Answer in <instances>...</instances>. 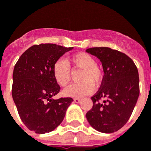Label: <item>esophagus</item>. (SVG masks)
Listing matches in <instances>:
<instances>
[{"label":"esophagus","mask_w":151,"mask_h":151,"mask_svg":"<svg viewBox=\"0 0 151 151\" xmlns=\"http://www.w3.org/2000/svg\"><path fill=\"white\" fill-rule=\"evenodd\" d=\"M73 101L75 102V103H77V104H78V103H80V101H81V99L75 98L74 99H73Z\"/></svg>","instance_id":"obj_1"}]
</instances>
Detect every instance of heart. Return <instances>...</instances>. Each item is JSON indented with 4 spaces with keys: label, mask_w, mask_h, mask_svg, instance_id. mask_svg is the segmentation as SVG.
Here are the masks:
<instances>
[{
    "label": "heart",
    "mask_w": 151,
    "mask_h": 151,
    "mask_svg": "<svg viewBox=\"0 0 151 151\" xmlns=\"http://www.w3.org/2000/svg\"><path fill=\"white\" fill-rule=\"evenodd\" d=\"M74 69H82L79 83L72 84L64 91V95L69 97H82L91 94L94 85L98 86L103 79L101 69L95 64V58L90 54L79 52L69 58ZM53 77L60 86H66L71 80V71L68 64L62 59L56 60L53 65Z\"/></svg>",
    "instance_id": "1"
}]
</instances>
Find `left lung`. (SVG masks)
<instances>
[{"instance_id":"8db88e82","label":"left lung","mask_w":151,"mask_h":151,"mask_svg":"<svg viewBox=\"0 0 151 151\" xmlns=\"http://www.w3.org/2000/svg\"><path fill=\"white\" fill-rule=\"evenodd\" d=\"M86 52L99 58L104 72L99 90L91 97L93 107L86 116L99 132L114 133L127 123L137 101V68L130 57L110 47H91Z\"/></svg>"}]
</instances>
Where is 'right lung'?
<instances>
[{
    "mask_svg": "<svg viewBox=\"0 0 151 151\" xmlns=\"http://www.w3.org/2000/svg\"><path fill=\"white\" fill-rule=\"evenodd\" d=\"M73 47L41 43L22 53L13 73L12 96L19 116L36 133H49L64 120L72 98H52L60 87L53 77V65Z\"/></svg>",
    "mask_w": 151,
    "mask_h": 151,
    "instance_id": "right-lung-1",
    "label": "right lung"
}]
</instances>
